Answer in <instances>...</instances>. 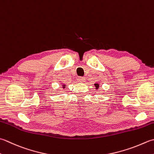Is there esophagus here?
Listing matches in <instances>:
<instances>
[{
	"instance_id": "obj_1",
	"label": "esophagus",
	"mask_w": 154,
	"mask_h": 154,
	"mask_svg": "<svg viewBox=\"0 0 154 154\" xmlns=\"http://www.w3.org/2000/svg\"><path fill=\"white\" fill-rule=\"evenodd\" d=\"M78 81H79V82H81V83H82V82H84V81H85V79L84 77H79L78 78Z\"/></svg>"
}]
</instances>
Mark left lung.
I'll list each match as a JSON object with an SVG mask.
<instances>
[{"instance_id": "left-lung-1", "label": "left lung", "mask_w": 154, "mask_h": 154, "mask_svg": "<svg viewBox=\"0 0 154 154\" xmlns=\"http://www.w3.org/2000/svg\"><path fill=\"white\" fill-rule=\"evenodd\" d=\"M94 85H95V88L96 89H99V84H98V83H95L94 84Z\"/></svg>"}]
</instances>
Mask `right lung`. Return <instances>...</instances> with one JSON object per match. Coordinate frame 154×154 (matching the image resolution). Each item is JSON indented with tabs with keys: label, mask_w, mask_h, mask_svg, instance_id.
<instances>
[{
	"label": "right lung",
	"mask_w": 154,
	"mask_h": 154,
	"mask_svg": "<svg viewBox=\"0 0 154 154\" xmlns=\"http://www.w3.org/2000/svg\"><path fill=\"white\" fill-rule=\"evenodd\" d=\"M63 88H65V85H63Z\"/></svg>",
	"instance_id": "1"
}]
</instances>
